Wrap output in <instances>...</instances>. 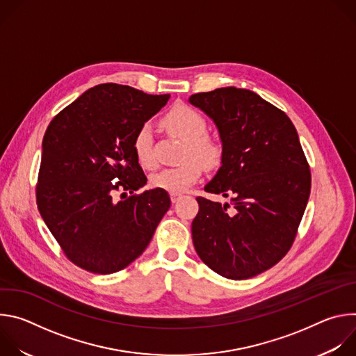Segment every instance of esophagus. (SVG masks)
<instances>
[{
    "label": "esophagus",
    "instance_id": "1",
    "mask_svg": "<svg viewBox=\"0 0 356 356\" xmlns=\"http://www.w3.org/2000/svg\"><path fill=\"white\" fill-rule=\"evenodd\" d=\"M181 197H183V195H181L180 193H170V200H172V202L179 201Z\"/></svg>",
    "mask_w": 356,
    "mask_h": 356
}]
</instances>
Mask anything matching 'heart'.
<instances>
[{"label":"heart","instance_id":"heart-1","mask_svg":"<svg viewBox=\"0 0 356 356\" xmlns=\"http://www.w3.org/2000/svg\"><path fill=\"white\" fill-rule=\"evenodd\" d=\"M163 128L186 140L183 146L181 165L166 168L152 175V187L169 193H181L193 186L202 173V165L216 168L222 159V146L218 140L207 135L206 118L188 106H176L162 118ZM132 150L138 163L143 169H155L158 158L155 152L154 132L149 124H142L132 139Z\"/></svg>","mask_w":356,"mask_h":356}]
</instances>
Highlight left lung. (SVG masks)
<instances>
[{
    "label": "left lung",
    "instance_id": "1",
    "mask_svg": "<svg viewBox=\"0 0 356 356\" xmlns=\"http://www.w3.org/2000/svg\"><path fill=\"white\" fill-rule=\"evenodd\" d=\"M188 101L216 122L222 142V166L204 190L231 198L197 197L195 252L227 279L253 277L291 248L310 197V166L290 118L257 92L224 87Z\"/></svg>",
    "mask_w": 356,
    "mask_h": 356
}]
</instances>
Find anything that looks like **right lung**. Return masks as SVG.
Segmentation results:
<instances>
[{
	"label": "right lung",
	"instance_id": "right-lung-1",
	"mask_svg": "<svg viewBox=\"0 0 356 356\" xmlns=\"http://www.w3.org/2000/svg\"><path fill=\"white\" fill-rule=\"evenodd\" d=\"M169 97L98 84L63 108L44 132L38 210L67 259L87 272L125 269L142 255L170 207L162 188L134 194L146 176L132 150L136 129ZM117 191L131 195L115 202Z\"/></svg>",
	"mask_w": 356,
	"mask_h": 356
}]
</instances>
